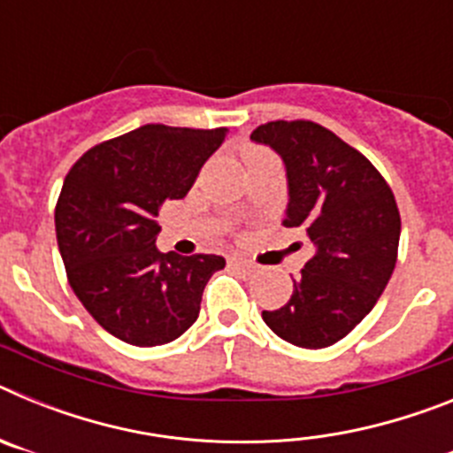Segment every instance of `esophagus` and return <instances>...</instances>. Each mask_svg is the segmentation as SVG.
<instances>
[{
    "instance_id": "esophagus-1",
    "label": "esophagus",
    "mask_w": 453,
    "mask_h": 453,
    "mask_svg": "<svg viewBox=\"0 0 453 453\" xmlns=\"http://www.w3.org/2000/svg\"><path fill=\"white\" fill-rule=\"evenodd\" d=\"M229 265H234V267H251V263L245 261L242 256H231Z\"/></svg>"
}]
</instances>
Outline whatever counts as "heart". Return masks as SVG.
Here are the masks:
<instances>
[{
	"label": "heart",
	"instance_id": "heart-1",
	"mask_svg": "<svg viewBox=\"0 0 453 453\" xmlns=\"http://www.w3.org/2000/svg\"><path fill=\"white\" fill-rule=\"evenodd\" d=\"M256 151H261V150H247V151H245V158H247V156H251V154H256Z\"/></svg>",
	"mask_w": 453,
	"mask_h": 453
}]
</instances>
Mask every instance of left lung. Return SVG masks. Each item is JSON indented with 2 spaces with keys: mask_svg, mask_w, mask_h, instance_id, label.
Listing matches in <instances>:
<instances>
[{
  "mask_svg": "<svg viewBox=\"0 0 453 453\" xmlns=\"http://www.w3.org/2000/svg\"><path fill=\"white\" fill-rule=\"evenodd\" d=\"M251 140L286 163L283 226L303 229L315 256L286 306L263 311L279 338L322 349L345 338L374 308L397 263L402 218L390 186L365 156L311 119H276Z\"/></svg>",
  "mask_w": 453,
  "mask_h": 453,
  "instance_id": "obj_1",
  "label": "left lung"
}]
</instances>
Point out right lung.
Masks as SVG:
<instances>
[{"mask_svg": "<svg viewBox=\"0 0 453 453\" xmlns=\"http://www.w3.org/2000/svg\"><path fill=\"white\" fill-rule=\"evenodd\" d=\"M226 129L145 124L104 140L67 172L56 240L67 281L99 326L135 347L177 340L195 324L222 256L161 254L158 208L183 199Z\"/></svg>", "mask_w": 453, "mask_h": 453, "instance_id": "add662e5", "label": "right lung"}]
</instances>
